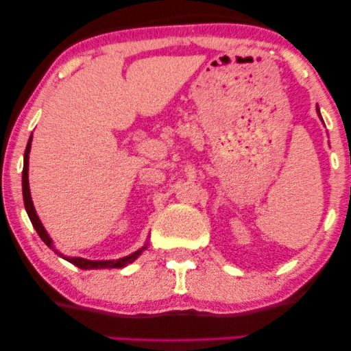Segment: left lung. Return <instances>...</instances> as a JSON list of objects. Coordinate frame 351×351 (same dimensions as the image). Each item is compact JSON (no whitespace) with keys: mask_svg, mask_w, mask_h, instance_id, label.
I'll use <instances>...</instances> for the list:
<instances>
[{"mask_svg":"<svg viewBox=\"0 0 351 351\" xmlns=\"http://www.w3.org/2000/svg\"><path fill=\"white\" fill-rule=\"evenodd\" d=\"M317 114H319V118L322 119V114H320V110H319V106H317ZM322 123H324V119H322Z\"/></svg>","mask_w":351,"mask_h":351,"instance_id":"left-lung-1","label":"left lung"}]
</instances>
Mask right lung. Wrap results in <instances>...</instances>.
<instances>
[{
    "label": "right lung",
    "instance_id": "1",
    "mask_svg": "<svg viewBox=\"0 0 351 351\" xmlns=\"http://www.w3.org/2000/svg\"><path fill=\"white\" fill-rule=\"evenodd\" d=\"M31 143H32V135L29 136V141H27V146H26V151H25V165H23V200H25V208H26V213L27 216H29V219L32 222L34 228L37 230L38 237L42 238L43 243L49 247L51 250L56 252L57 255L62 256L63 260L70 261L71 264H74V266H77L80 269H121V267H125L128 264L134 263L138 256H140L143 254V250L146 249L147 247V243L141 247V249H138L136 252H134V254H130L128 256H123V258H118V260H102V261H95V260H85V258H80V256H66L60 254L59 250L56 249L54 247V243L53 239H51V237L48 234V232H46L42 221H40V217L37 216V211L36 208H34V204H32V197H31V189H29V152H31Z\"/></svg>",
    "mask_w": 351,
    "mask_h": 351
}]
</instances>
